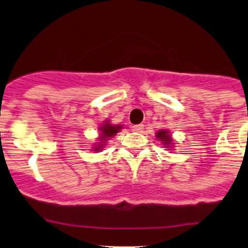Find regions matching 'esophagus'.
<instances>
[{
    "label": "esophagus",
    "instance_id": "1",
    "mask_svg": "<svg viewBox=\"0 0 248 248\" xmlns=\"http://www.w3.org/2000/svg\"><path fill=\"white\" fill-rule=\"evenodd\" d=\"M144 129V126L142 124H134V126H132V130L133 132H142V130Z\"/></svg>",
    "mask_w": 248,
    "mask_h": 248
}]
</instances>
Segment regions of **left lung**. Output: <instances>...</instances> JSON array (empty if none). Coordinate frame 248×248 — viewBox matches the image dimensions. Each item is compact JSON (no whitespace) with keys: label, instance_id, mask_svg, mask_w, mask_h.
Listing matches in <instances>:
<instances>
[{"label":"left lung","instance_id":"left-lung-1","mask_svg":"<svg viewBox=\"0 0 248 248\" xmlns=\"http://www.w3.org/2000/svg\"><path fill=\"white\" fill-rule=\"evenodd\" d=\"M156 138L160 139V141H162V143L164 144H171V138H170L169 132L168 130H160V132L156 133Z\"/></svg>","mask_w":248,"mask_h":248}]
</instances>
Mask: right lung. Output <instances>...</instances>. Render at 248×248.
Masks as SVG:
<instances>
[{"instance_id":"1","label":"right lung","mask_w":248,"mask_h":248,"mask_svg":"<svg viewBox=\"0 0 248 248\" xmlns=\"http://www.w3.org/2000/svg\"><path fill=\"white\" fill-rule=\"evenodd\" d=\"M120 128H121V126H113V124L106 122V124H105L104 126L100 128L101 135H100V139H99V140L102 142H99L100 144H99L98 147H94V152H99V150L102 148V146L105 144V141H106L108 138H112L113 135H115V134L119 132V129H120Z\"/></svg>"}]
</instances>
